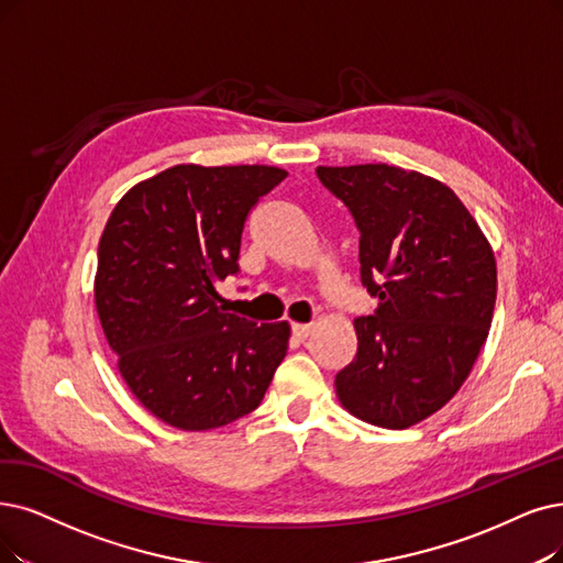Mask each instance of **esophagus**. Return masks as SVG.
<instances>
[{"label":"esophagus","mask_w":563,"mask_h":563,"mask_svg":"<svg viewBox=\"0 0 563 563\" xmlns=\"http://www.w3.org/2000/svg\"><path fill=\"white\" fill-rule=\"evenodd\" d=\"M290 330H294L298 340H307V336L311 334V325H305V323H294V325H290Z\"/></svg>","instance_id":"esophagus-1"}]
</instances>
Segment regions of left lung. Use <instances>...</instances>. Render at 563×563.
Instances as JSON below:
<instances>
[{
    "instance_id": "8db88e82",
    "label": "left lung",
    "mask_w": 563,
    "mask_h": 563,
    "mask_svg": "<svg viewBox=\"0 0 563 563\" xmlns=\"http://www.w3.org/2000/svg\"><path fill=\"white\" fill-rule=\"evenodd\" d=\"M360 233V282L378 298L353 321L357 353L334 376L355 418L407 430L439 411L492 325L497 263L462 200L439 179L388 164L319 166Z\"/></svg>"
}]
</instances>
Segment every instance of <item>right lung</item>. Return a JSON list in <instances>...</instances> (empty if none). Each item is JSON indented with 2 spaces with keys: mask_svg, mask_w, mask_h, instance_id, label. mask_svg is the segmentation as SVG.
Returning <instances> with one entry per match:
<instances>
[{
  "mask_svg": "<svg viewBox=\"0 0 563 563\" xmlns=\"http://www.w3.org/2000/svg\"><path fill=\"white\" fill-rule=\"evenodd\" d=\"M288 173L173 166L133 187L101 242L95 300L143 407L187 432L252 413L288 349L286 321H246L214 290L240 273L244 221Z\"/></svg>",
  "mask_w": 563,
  "mask_h": 563,
  "instance_id": "right-lung-1",
  "label": "right lung"
}]
</instances>
